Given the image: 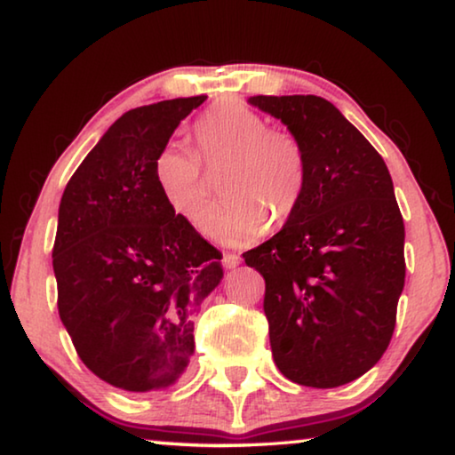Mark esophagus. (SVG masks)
<instances>
[{
    "label": "esophagus",
    "mask_w": 455,
    "mask_h": 455,
    "mask_svg": "<svg viewBox=\"0 0 455 455\" xmlns=\"http://www.w3.org/2000/svg\"><path fill=\"white\" fill-rule=\"evenodd\" d=\"M239 263H241V257L235 253H225V257H222V266H225L227 269H235Z\"/></svg>",
    "instance_id": "34e87169"
}]
</instances>
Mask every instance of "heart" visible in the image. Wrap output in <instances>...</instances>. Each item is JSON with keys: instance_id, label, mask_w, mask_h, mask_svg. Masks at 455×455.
<instances>
[{"instance_id": "b5f03b06", "label": "heart", "mask_w": 455, "mask_h": 455, "mask_svg": "<svg viewBox=\"0 0 455 455\" xmlns=\"http://www.w3.org/2000/svg\"><path fill=\"white\" fill-rule=\"evenodd\" d=\"M198 155L169 140L153 159V180L161 198L188 225L202 227L210 210L204 169H219L220 194L208 233L225 245H245L263 230L282 227L302 198L307 153L300 139L243 104H222L196 120Z\"/></svg>"}]
</instances>
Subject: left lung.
<instances>
[{"mask_svg": "<svg viewBox=\"0 0 455 455\" xmlns=\"http://www.w3.org/2000/svg\"><path fill=\"white\" fill-rule=\"evenodd\" d=\"M307 153L302 198L280 233L243 253L266 280L263 313L277 370L335 388L388 347L404 288V222L379 153L318 96H253Z\"/></svg>", "mask_w": 455, "mask_h": 455, "instance_id": "left-lung-1", "label": "left lung"}]
</instances>
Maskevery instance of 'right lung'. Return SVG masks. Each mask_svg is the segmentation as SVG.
I'll return each instance as SVG.
<instances>
[{
    "mask_svg": "<svg viewBox=\"0 0 455 455\" xmlns=\"http://www.w3.org/2000/svg\"><path fill=\"white\" fill-rule=\"evenodd\" d=\"M204 100L122 114L60 198L59 316L81 362L126 392L178 382L194 355V318L222 277V255L172 212L153 180L155 155Z\"/></svg>",
    "mask_w": 455,
    "mask_h": 455,
    "instance_id": "1",
    "label": "right lung"
}]
</instances>
